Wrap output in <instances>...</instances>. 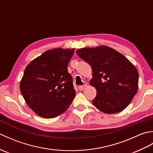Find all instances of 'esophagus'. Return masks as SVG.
Listing matches in <instances>:
<instances>
[{
  "instance_id": "34e87169",
  "label": "esophagus",
  "mask_w": 153,
  "mask_h": 153,
  "mask_svg": "<svg viewBox=\"0 0 153 153\" xmlns=\"http://www.w3.org/2000/svg\"><path fill=\"white\" fill-rule=\"evenodd\" d=\"M85 87H86V85H80V86H79V89L80 91H83V90L85 89Z\"/></svg>"
}]
</instances>
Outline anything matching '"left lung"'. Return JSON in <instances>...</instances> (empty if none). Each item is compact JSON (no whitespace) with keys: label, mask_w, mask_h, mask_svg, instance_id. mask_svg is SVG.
Here are the masks:
<instances>
[{"label":"left lung","mask_w":153,"mask_h":153,"mask_svg":"<svg viewBox=\"0 0 153 153\" xmlns=\"http://www.w3.org/2000/svg\"><path fill=\"white\" fill-rule=\"evenodd\" d=\"M77 54L90 64V85L97 95L93 105L108 114L122 111L137 93L139 74L137 68L119 52L105 45L78 49Z\"/></svg>","instance_id":"8db88e82"}]
</instances>
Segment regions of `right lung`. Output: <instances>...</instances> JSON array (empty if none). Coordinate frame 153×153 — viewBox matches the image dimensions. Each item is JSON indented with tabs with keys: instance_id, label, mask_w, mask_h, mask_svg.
<instances>
[{
	"instance_id": "add662e5",
	"label": "right lung",
	"mask_w": 153,
	"mask_h": 153,
	"mask_svg": "<svg viewBox=\"0 0 153 153\" xmlns=\"http://www.w3.org/2000/svg\"><path fill=\"white\" fill-rule=\"evenodd\" d=\"M74 48H55L25 68L19 89L25 102L40 117L53 118L68 108L76 95L67 68Z\"/></svg>"
}]
</instances>
